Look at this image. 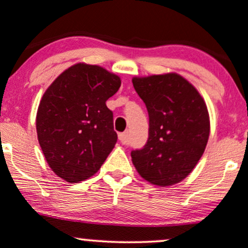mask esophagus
<instances>
[{
  "instance_id": "1",
  "label": "esophagus",
  "mask_w": 248,
  "mask_h": 248,
  "mask_svg": "<svg viewBox=\"0 0 248 248\" xmlns=\"http://www.w3.org/2000/svg\"><path fill=\"white\" fill-rule=\"evenodd\" d=\"M119 140L120 142L124 143V145H127V143H128V132L119 133Z\"/></svg>"
}]
</instances>
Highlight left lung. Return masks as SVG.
I'll use <instances>...</instances> for the list:
<instances>
[{
    "instance_id": "left-lung-1",
    "label": "left lung",
    "mask_w": 248,
    "mask_h": 248,
    "mask_svg": "<svg viewBox=\"0 0 248 248\" xmlns=\"http://www.w3.org/2000/svg\"><path fill=\"white\" fill-rule=\"evenodd\" d=\"M133 86L149 118L148 140L143 148L132 151L133 165L151 184H178L197 166L207 145L206 103L199 92L175 73L134 78Z\"/></svg>"
}]
</instances>
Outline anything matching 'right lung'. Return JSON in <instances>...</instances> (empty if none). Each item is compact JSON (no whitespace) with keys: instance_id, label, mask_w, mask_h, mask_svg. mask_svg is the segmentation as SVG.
<instances>
[{"instance_id":"obj_1","label":"right lung","mask_w":248,"mask_h":248,"mask_svg":"<svg viewBox=\"0 0 248 248\" xmlns=\"http://www.w3.org/2000/svg\"><path fill=\"white\" fill-rule=\"evenodd\" d=\"M121 80L102 67L68 68L43 94L36 115L37 139L49 167L68 182L94 175L115 146L113 111L106 101Z\"/></svg>"}]
</instances>
